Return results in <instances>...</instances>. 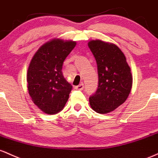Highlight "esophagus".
I'll return each instance as SVG.
<instances>
[{
	"label": "esophagus",
	"instance_id": "esophagus-1",
	"mask_svg": "<svg viewBox=\"0 0 158 158\" xmlns=\"http://www.w3.org/2000/svg\"><path fill=\"white\" fill-rule=\"evenodd\" d=\"M84 85L83 83H81V84H79L78 86H76L75 87H74V89H78V90H83L84 89Z\"/></svg>",
	"mask_w": 158,
	"mask_h": 158
}]
</instances>
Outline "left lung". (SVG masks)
Listing matches in <instances>:
<instances>
[{"label": "left lung", "mask_w": 158, "mask_h": 158, "mask_svg": "<svg viewBox=\"0 0 158 158\" xmlns=\"http://www.w3.org/2000/svg\"><path fill=\"white\" fill-rule=\"evenodd\" d=\"M88 46L98 67V86L89 97L95 112L105 114L126 101L132 87V74L125 54L118 46L102 40H92Z\"/></svg>", "instance_id": "obj_1"}]
</instances>
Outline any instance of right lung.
<instances>
[{"label": "right lung", "mask_w": 158, "mask_h": 158, "mask_svg": "<svg viewBox=\"0 0 158 158\" xmlns=\"http://www.w3.org/2000/svg\"><path fill=\"white\" fill-rule=\"evenodd\" d=\"M76 42L55 39L42 45L32 58L27 81L32 101L47 114H56L65 107L72 86L63 75V62Z\"/></svg>", "instance_id": "obj_1"}]
</instances>
